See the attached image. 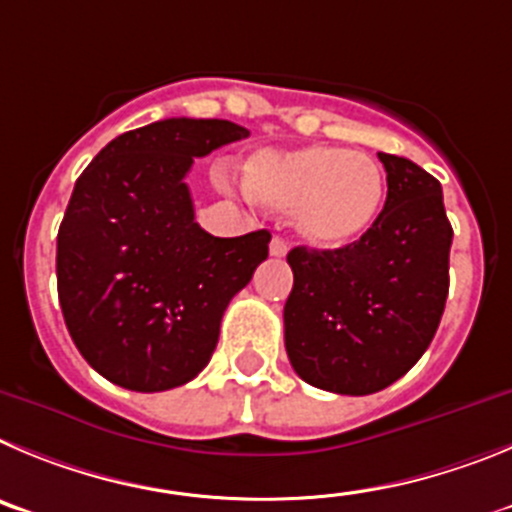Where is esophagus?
Masks as SVG:
<instances>
[{
    "instance_id": "esophagus-1",
    "label": "esophagus",
    "mask_w": 512,
    "mask_h": 512,
    "mask_svg": "<svg viewBox=\"0 0 512 512\" xmlns=\"http://www.w3.org/2000/svg\"><path fill=\"white\" fill-rule=\"evenodd\" d=\"M288 250H290V245L285 242L283 237H273V242H270V255L285 257V255H288Z\"/></svg>"
}]
</instances>
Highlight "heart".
Instances as JSON below:
<instances>
[{"instance_id": "1", "label": "heart", "mask_w": 512, "mask_h": 512, "mask_svg": "<svg viewBox=\"0 0 512 512\" xmlns=\"http://www.w3.org/2000/svg\"><path fill=\"white\" fill-rule=\"evenodd\" d=\"M245 181L260 204L293 211L303 237L329 250L365 237L388 196L377 160L336 145L262 150L247 160Z\"/></svg>"}]
</instances>
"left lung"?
Here are the masks:
<instances>
[{
    "label": "left lung",
    "instance_id": "left-lung-1",
    "mask_svg": "<svg viewBox=\"0 0 512 512\" xmlns=\"http://www.w3.org/2000/svg\"><path fill=\"white\" fill-rule=\"evenodd\" d=\"M388 199L375 227L339 250L293 247L285 349L308 385L370 395L426 352L449 293L451 224L441 183L408 158L377 153Z\"/></svg>",
    "mask_w": 512,
    "mask_h": 512
}]
</instances>
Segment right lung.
<instances>
[{
  "mask_svg": "<svg viewBox=\"0 0 512 512\" xmlns=\"http://www.w3.org/2000/svg\"><path fill=\"white\" fill-rule=\"evenodd\" d=\"M250 132L173 117L114 137L78 176L58 229V298L81 357L119 388L160 393L209 365L229 301L270 232L214 237L193 219V158Z\"/></svg>",
  "mask_w": 512,
  "mask_h": 512,
  "instance_id": "1",
  "label": "right lung"
}]
</instances>
